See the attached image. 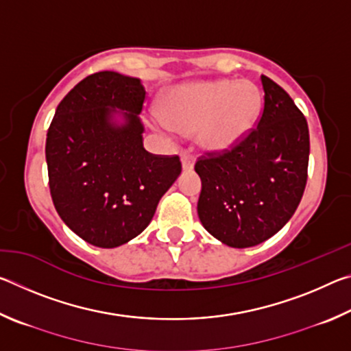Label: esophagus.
I'll return each instance as SVG.
<instances>
[{
	"label": "esophagus",
	"instance_id": "34e87169",
	"mask_svg": "<svg viewBox=\"0 0 351 351\" xmlns=\"http://www.w3.org/2000/svg\"><path fill=\"white\" fill-rule=\"evenodd\" d=\"M181 162H182V169L184 170H192L195 165V156L190 152L184 150L181 153Z\"/></svg>",
	"mask_w": 351,
	"mask_h": 351
}]
</instances>
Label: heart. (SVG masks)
<instances>
[{
	"label": "heart",
	"mask_w": 351,
	"mask_h": 351,
	"mask_svg": "<svg viewBox=\"0 0 351 351\" xmlns=\"http://www.w3.org/2000/svg\"><path fill=\"white\" fill-rule=\"evenodd\" d=\"M260 110L261 94L252 82H192L169 93L159 110V125L181 133L198 130L201 145L226 150L246 138Z\"/></svg>",
	"instance_id": "obj_1"
}]
</instances>
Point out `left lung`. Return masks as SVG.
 Returning a JSON list of instances; mask_svg holds the SVG:
<instances>
[{"label": "left lung", "instance_id": "obj_1", "mask_svg": "<svg viewBox=\"0 0 351 351\" xmlns=\"http://www.w3.org/2000/svg\"><path fill=\"white\" fill-rule=\"evenodd\" d=\"M265 105L245 139L206 152L198 215L209 234L230 247H251L277 234L299 206L308 178L310 133L289 94L261 75Z\"/></svg>", "mask_w": 351, "mask_h": 351}]
</instances>
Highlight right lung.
<instances>
[{
	"label": "right lung",
	"instance_id": "1",
	"mask_svg": "<svg viewBox=\"0 0 351 351\" xmlns=\"http://www.w3.org/2000/svg\"><path fill=\"white\" fill-rule=\"evenodd\" d=\"M144 102L139 79L102 71L63 97L47 130L52 203L73 232L97 247L139 235L181 173L178 154H152L142 145ZM116 108L126 119L121 128L110 123Z\"/></svg>",
	"mask_w": 351,
	"mask_h": 351
}]
</instances>
